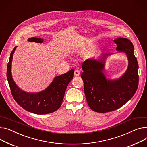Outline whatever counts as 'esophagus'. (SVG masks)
Returning <instances> with one entry per match:
<instances>
[{
	"label": "esophagus",
	"instance_id": "obj_1",
	"mask_svg": "<svg viewBox=\"0 0 147 147\" xmlns=\"http://www.w3.org/2000/svg\"><path fill=\"white\" fill-rule=\"evenodd\" d=\"M80 75V71L79 70H75L74 71V76H79Z\"/></svg>",
	"mask_w": 147,
	"mask_h": 147
}]
</instances>
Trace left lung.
Returning a JSON list of instances; mask_svg holds the SVG:
<instances>
[{"instance_id": "left-lung-1", "label": "left lung", "mask_w": 147, "mask_h": 147, "mask_svg": "<svg viewBox=\"0 0 147 147\" xmlns=\"http://www.w3.org/2000/svg\"><path fill=\"white\" fill-rule=\"evenodd\" d=\"M114 42L117 44L116 50L125 53L128 58V68L122 76L116 79H106L103 71L106 58L110 54L89 58L82 65L84 71L81 77L87 102L90 109L97 112L119 109L132 98L138 86V65L132 43L125 38H117Z\"/></svg>"}]
</instances>
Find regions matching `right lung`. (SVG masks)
<instances>
[{"label":"right lung","instance_id":"right-lung-1","mask_svg":"<svg viewBox=\"0 0 147 147\" xmlns=\"http://www.w3.org/2000/svg\"><path fill=\"white\" fill-rule=\"evenodd\" d=\"M28 41L42 43L44 39L32 37L28 38ZM16 47L11 52L7 66V79L15 100L26 111L35 114L44 115L56 111L61 105L68 83L73 79L74 70L55 77L51 84L42 91L37 93L26 92L16 85L12 78V62Z\"/></svg>","mask_w":147,"mask_h":147}]
</instances>
